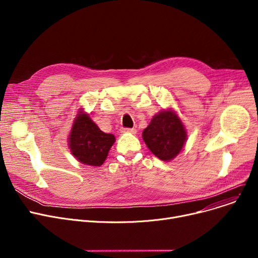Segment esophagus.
Listing matches in <instances>:
<instances>
[{
    "mask_svg": "<svg viewBox=\"0 0 258 258\" xmlns=\"http://www.w3.org/2000/svg\"><path fill=\"white\" fill-rule=\"evenodd\" d=\"M122 133H130V134H136L137 130L136 128H122Z\"/></svg>",
    "mask_w": 258,
    "mask_h": 258,
    "instance_id": "1",
    "label": "esophagus"
}]
</instances>
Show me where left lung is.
<instances>
[{
  "instance_id": "left-lung-1",
  "label": "left lung",
  "mask_w": 258,
  "mask_h": 258,
  "mask_svg": "<svg viewBox=\"0 0 258 258\" xmlns=\"http://www.w3.org/2000/svg\"><path fill=\"white\" fill-rule=\"evenodd\" d=\"M146 146L162 161H171L183 150L187 131L177 112L171 107L156 114L142 133Z\"/></svg>"
}]
</instances>
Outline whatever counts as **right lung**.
Wrapping results in <instances>:
<instances>
[{"label": "right lung", "mask_w": 258, "mask_h": 258, "mask_svg": "<svg viewBox=\"0 0 258 258\" xmlns=\"http://www.w3.org/2000/svg\"><path fill=\"white\" fill-rule=\"evenodd\" d=\"M115 141L113 134L103 133L83 107L78 108L68 138V146L77 161L93 167L102 165Z\"/></svg>", "instance_id": "right-lung-1"}]
</instances>
